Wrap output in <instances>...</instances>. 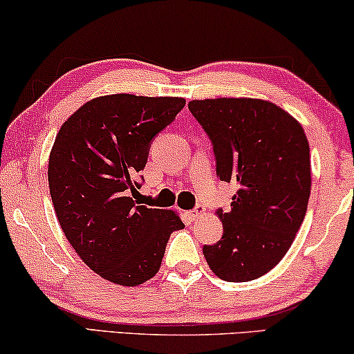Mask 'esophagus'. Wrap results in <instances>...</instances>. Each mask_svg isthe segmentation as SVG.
Listing matches in <instances>:
<instances>
[{
  "label": "esophagus",
  "mask_w": 354,
  "mask_h": 354,
  "mask_svg": "<svg viewBox=\"0 0 354 354\" xmlns=\"http://www.w3.org/2000/svg\"><path fill=\"white\" fill-rule=\"evenodd\" d=\"M205 212H206V207H205V206H203V205H196L195 209L190 211V216H192V219H198V217L205 214Z\"/></svg>",
  "instance_id": "obj_1"
}]
</instances>
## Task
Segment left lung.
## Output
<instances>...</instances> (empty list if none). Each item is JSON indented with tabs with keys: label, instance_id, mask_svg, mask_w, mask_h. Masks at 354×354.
<instances>
[{
	"label": "left lung",
	"instance_id": "left-lung-1",
	"mask_svg": "<svg viewBox=\"0 0 354 354\" xmlns=\"http://www.w3.org/2000/svg\"><path fill=\"white\" fill-rule=\"evenodd\" d=\"M188 109L211 138L217 177L239 187L230 211H216L222 239L205 245L203 254L219 279L250 282L282 261L306 216V133L293 115L266 100H193Z\"/></svg>",
	"mask_w": 354,
	"mask_h": 354
}]
</instances>
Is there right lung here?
Masks as SVG:
<instances>
[{
  "label": "right lung",
  "mask_w": 354,
  "mask_h": 354,
  "mask_svg": "<svg viewBox=\"0 0 354 354\" xmlns=\"http://www.w3.org/2000/svg\"><path fill=\"white\" fill-rule=\"evenodd\" d=\"M177 96H98L56 135L48 182L57 221L72 248L109 282L137 287L158 274L178 214L135 205L138 172L151 140L180 113Z\"/></svg>",
  "instance_id": "add662e5"
}]
</instances>
